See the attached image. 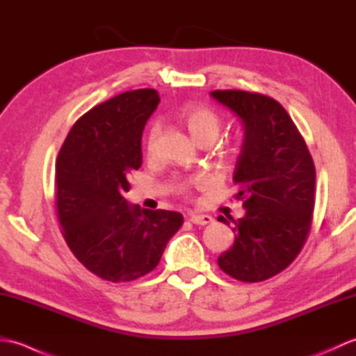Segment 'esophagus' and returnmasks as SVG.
<instances>
[{"label":"esophagus","instance_id":"obj_1","mask_svg":"<svg viewBox=\"0 0 356 356\" xmlns=\"http://www.w3.org/2000/svg\"><path fill=\"white\" fill-rule=\"evenodd\" d=\"M190 220H191L194 225H200V226H203V225H209V223H213V222H214V218L211 217V216H208V214H193Z\"/></svg>","mask_w":356,"mask_h":356}]
</instances>
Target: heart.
I'll return each mask as SVG.
<instances>
[{"instance_id":"heart-1","label":"heart","mask_w":356,"mask_h":356,"mask_svg":"<svg viewBox=\"0 0 356 356\" xmlns=\"http://www.w3.org/2000/svg\"><path fill=\"white\" fill-rule=\"evenodd\" d=\"M180 119H182V122L188 128V131H190L194 140L199 143H213L222 130V118L218 116L213 108L205 107V105H186L182 113H180ZM159 133H161V125L154 124L151 127L147 139L148 154L154 153ZM203 182H205L203 177H194L191 180H186V182H182L179 185V191L186 193L188 188L191 185L199 186Z\"/></svg>"}]
</instances>
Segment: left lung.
Here are the masks:
<instances>
[{"label": "left lung", "mask_w": 356, "mask_h": 356, "mask_svg": "<svg viewBox=\"0 0 356 356\" xmlns=\"http://www.w3.org/2000/svg\"><path fill=\"white\" fill-rule=\"evenodd\" d=\"M211 96L245 127L234 184L246 214L232 220L236 241L217 263L240 282H263L289 266L306 243L315 207L314 161L275 99L241 90H216Z\"/></svg>", "instance_id": "left-lung-1"}]
</instances>
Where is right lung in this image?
I'll use <instances>...</instances> for the list:
<instances>
[{
  "mask_svg": "<svg viewBox=\"0 0 356 356\" xmlns=\"http://www.w3.org/2000/svg\"><path fill=\"white\" fill-rule=\"evenodd\" d=\"M161 102L153 88L120 93L76 120L56 159L63 236L84 266L113 283L153 270L184 216L140 209L124 194L142 165V131Z\"/></svg>",
  "mask_w": 356,
  "mask_h": 356,
  "instance_id": "add662e5",
  "label": "right lung"
}]
</instances>
